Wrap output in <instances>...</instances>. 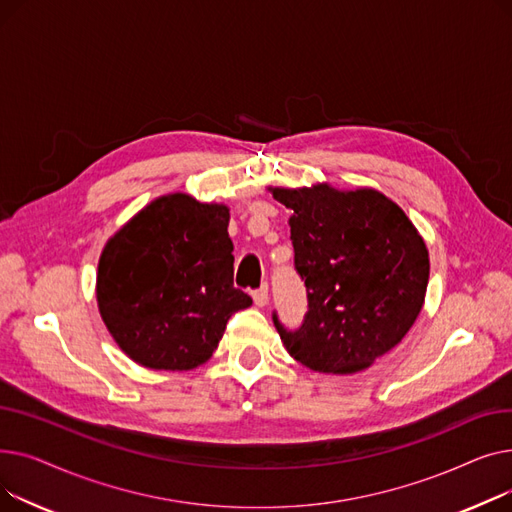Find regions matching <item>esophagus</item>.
Returning <instances> with one entry per match:
<instances>
[{
  "mask_svg": "<svg viewBox=\"0 0 512 512\" xmlns=\"http://www.w3.org/2000/svg\"><path fill=\"white\" fill-rule=\"evenodd\" d=\"M253 301H255L257 307H265L267 301H270V288H267V286L263 284L259 290H255V292H253Z\"/></svg>",
  "mask_w": 512,
  "mask_h": 512,
  "instance_id": "esophagus-1",
  "label": "esophagus"
}]
</instances>
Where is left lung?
<instances>
[{"instance_id":"obj_1","label":"left lung","mask_w":512,"mask_h":512,"mask_svg":"<svg viewBox=\"0 0 512 512\" xmlns=\"http://www.w3.org/2000/svg\"><path fill=\"white\" fill-rule=\"evenodd\" d=\"M286 205L294 267L309 311L299 330L274 326L290 357L348 375L373 365L407 336L425 303L429 253L413 222L375 188L340 191L328 182L270 186Z\"/></svg>"}]
</instances>
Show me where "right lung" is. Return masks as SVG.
I'll use <instances>...</instances> for the list:
<instances>
[{
	"label": "right lung",
	"instance_id": "1",
	"mask_svg": "<svg viewBox=\"0 0 512 512\" xmlns=\"http://www.w3.org/2000/svg\"><path fill=\"white\" fill-rule=\"evenodd\" d=\"M230 209L186 193L153 199L105 242L97 307L122 353L147 369L207 363L228 319L253 305L234 288Z\"/></svg>",
	"mask_w": 512,
	"mask_h": 512
}]
</instances>
